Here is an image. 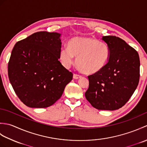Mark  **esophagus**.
Instances as JSON below:
<instances>
[{"label":"esophagus","instance_id":"34e87169","mask_svg":"<svg viewBox=\"0 0 147 147\" xmlns=\"http://www.w3.org/2000/svg\"><path fill=\"white\" fill-rule=\"evenodd\" d=\"M82 78V76L79 75V74H73V78L75 79V80H78L79 78Z\"/></svg>","mask_w":147,"mask_h":147}]
</instances>
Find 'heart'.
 <instances>
[{"instance_id": "obj_1", "label": "heart", "mask_w": 147, "mask_h": 147, "mask_svg": "<svg viewBox=\"0 0 147 147\" xmlns=\"http://www.w3.org/2000/svg\"><path fill=\"white\" fill-rule=\"evenodd\" d=\"M110 49L107 43L90 36H76L67 43V49H62L59 58L65 68L74 64L82 73L93 74L100 71L107 64Z\"/></svg>"}]
</instances>
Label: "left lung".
<instances>
[{
	"label": "left lung",
	"mask_w": 147,
	"mask_h": 147,
	"mask_svg": "<svg viewBox=\"0 0 147 147\" xmlns=\"http://www.w3.org/2000/svg\"><path fill=\"white\" fill-rule=\"evenodd\" d=\"M110 49L109 61L98 73L88 76L85 97L98 110L114 111L129 100L138 85L140 58L135 49L115 36H102Z\"/></svg>",
	"instance_id": "obj_1"
}]
</instances>
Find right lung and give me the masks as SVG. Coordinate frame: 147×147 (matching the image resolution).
<instances>
[{
	"label": "right lung",
	"instance_id": "1",
	"mask_svg": "<svg viewBox=\"0 0 147 147\" xmlns=\"http://www.w3.org/2000/svg\"><path fill=\"white\" fill-rule=\"evenodd\" d=\"M61 34L39 32L16 43L8 76L16 94L32 108L50 107L61 98L73 73L59 61Z\"/></svg>",
	"mask_w": 147,
	"mask_h": 147
}]
</instances>
